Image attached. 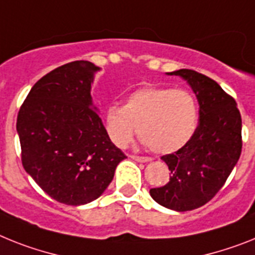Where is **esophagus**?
I'll use <instances>...</instances> for the list:
<instances>
[{
  "instance_id": "1",
  "label": "esophagus",
  "mask_w": 255,
  "mask_h": 255,
  "mask_svg": "<svg viewBox=\"0 0 255 255\" xmlns=\"http://www.w3.org/2000/svg\"><path fill=\"white\" fill-rule=\"evenodd\" d=\"M132 159L137 160V162H142V163H145V162H150L151 158L149 157H140V155H131Z\"/></svg>"
}]
</instances>
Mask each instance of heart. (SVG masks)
Returning a JSON list of instances; mask_svg holds the SVG:
<instances>
[{
  "label": "heart",
  "instance_id": "b5f03b06",
  "mask_svg": "<svg viewBox=\"0 0 255 255\" xmlns=\"http://www.w3.org/2000/svg\"><path fill=\"white\" fill-rule=\"evenodd\" d=\"M198 122L196 98L185 89L138 88L126 97L123 106L105 111V128L118 147H126L134 128L141 142L159 154L179 150L193 137Z\"/></svg>",
  "mask_w": 255,
  "mask_h": 255
}]
</instances>
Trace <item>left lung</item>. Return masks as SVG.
Returning <instances> with one entry per match:
<instances>
[{
	"label": "left lung",
	"mask_w": 255,
	"mask_h": 255,
	"mask_svg": "<svg viewBox=\"0 0 255 255\" xmlns=\"http://www.w3.org/2000/svg\"><path fill=\"white\" fill-rule=\"evenodd\" d=\"M167 75L180 76L190 85L200 105V122L185 146L160 158L168 166L170 181L150 189V196L171 210L189 211L207 204L236 166L243 123L236 101L217 81L187 68Z\"/></svg>",
	"instance_id": "1"
}]
</instances>
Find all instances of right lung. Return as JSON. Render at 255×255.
<instances>
[{"mask_svg": "<svg viewBox=\"0 0 255 255\" xmlns=\"http://www.w3.org/2000/svg\"><path fill=\"white\" fill-rule=\"evenodd\" d=\"M97 71L88 61L55 68L32 87L16 119L25 172L53 200L71 206L101 196L127 158L92 101Z\"/></svg>", "mask_w": 255, "mask_h": 255, "instance_id": "add662e5", "label": "right lung"}]
</instances>
